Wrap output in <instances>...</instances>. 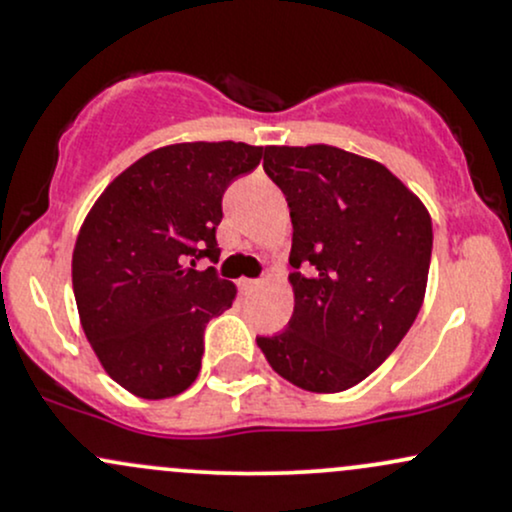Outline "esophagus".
Here are the masks:
<instances>
[{
  "label": "esophagus",
  "mask_w": 512,
  "mask_h": 512,
  "mask_svg": "<svg viewBox=\"0 0 512 512\" xmlns=\"http://www.w3.org/2000/svg\"><path fill=\"white\" fill-rule=\"evenodd\" d=\"M262 281L260 279H240V289H243L245 293H250V291H255L257 286H260Z\"/></svg>",
  "instance_id": "1"
}]
</instances>
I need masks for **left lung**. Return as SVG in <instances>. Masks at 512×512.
I'll use <instances>...</instances> for the list:
<instances>
[{
  "label": "left lung",
  "mask_w": 512,
  "mask_h": 512,
  "mask_svg": "<svg viewBox=\"0 0 512 512\" xmlns=\"http://www.w3.org/2000/svg\"><path fill=\"white\" fill-rule=\"evenodd\" d=\"M264 173L291 209L296 305L286 330L257 346L301 390H349L419 315L431 216L385 166L337 146H267Z\"/></svg>",
  "instance_id": "obj_1"
}]
</instances>
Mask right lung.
Returning <instances> with one entry per match:
<instances>
[{
	"label": "right lung",
	"mask_w": 512,
	"mask_h": 512,
	"mask_svg": "<svg viewBox=\"0 0 512 512\" xmlns=\"http://www.w3.org/2000/svg\"><path fill=\"white\" fill-rule=\"evenodd\" d=\"M264 149L192 142L151 151L105 187L72 257L76 308L110 378L166 399L197 380L209 320L236 286L199 260H219L223 192L260 166Z\"/></svg>",
	"instance_id": "add662e5"
}]
</instances>
